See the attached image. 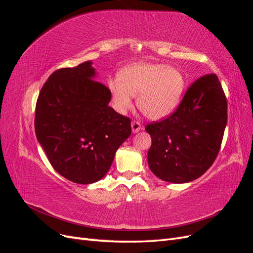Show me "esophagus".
<instances>
[{
    "instance_id": "esophagus-1",
    "label": "esophagus",
    "mask_w": 253,
    "mask_h": 253,
    "mask_svg": "<svg viewBox=\"0 0 253 253\" xmlns=\"http://www.w3.org/2000/svg\"><path fill=\"white\" fill-rule=\"evenodd\" d=\"M131 126H132V132H133V133L139 132L140 129L142 128V126H141V125H140V122L136 121V120L132 121V125H131Z\"/></svg>"
}]
</instances>
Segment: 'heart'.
I'll list each match as a JSON object with an SVG mask.
<instances>
[{
	"instance_id": "heart-1",
	"label": "heart",
	"mask_w": 253,
	"mask_h": 253,
	"mask_svg": "<svg viewBox=\"0 0 253 253\" xmlns=\"http://www.w3.org/2000/svg\"><path fill=\"white\" fill-rule=\"evenodd\" d=\"M114 108L125 114L137 97L139 110L153 120L163 119L177 108L186 87L180 70L162 63L138 62L126 66L120 76L108 79Z\"/></svg>"
}]
</instances>
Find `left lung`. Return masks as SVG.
Instances as JSON below:
<instances>
[{"instance_id":"left-lung-1","label":"left lung","mask_w":253,"mask_h":253,"mask_svg":"<svg viewBox=\"0 0 253 253\" xmlns=\"http://www.w3.org/2000/svg\"><path fill=\"white\" fill-rule=\"evenodd\" d=\"M227 118V98L217 76L198 78L171 115L145 126L152 138L151 171L173 183L200 177L217 157Z\"/></svg>"}]
</instances>
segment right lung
<instances>
[{
  "label": "right lung",
  "mask_w": 253,
  "mask_h": 253,
  "mask_svg": "<svg viewBox=\"0 0 253 253\" xmlns=\"http://www.w3.org/2000/svg\"><path fill=\"white\" fill-rule=\"evenodd\" d=\"M94 77L90 61L60 68L44 83L36 104L37 139L50 165L81 185L108 173L132 133L131 119L109 106V87Z\"/></svg>",
  "instance_id": "add662e5"
}]
</instances>
